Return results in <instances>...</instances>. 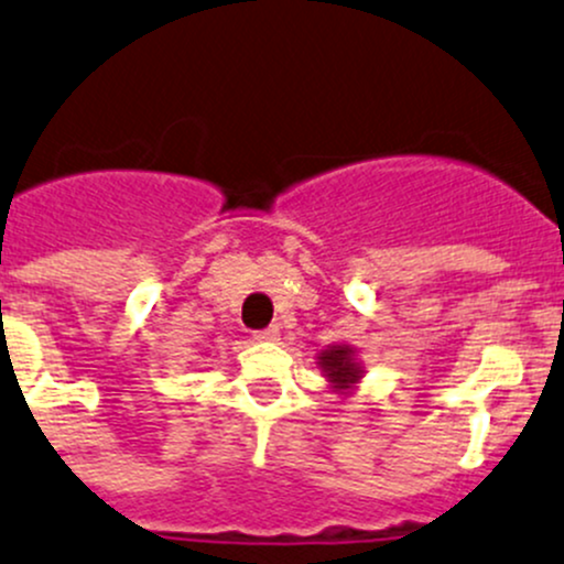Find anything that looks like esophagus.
<instances>
[{"mask_svg": "<svg viewBox=\"0 0 564 564\" xmlns=\"http://www.w3.org/2000/svg\"><path fill=\"white\" fill-rule=\"evenodd\" d=\"M252 336H256L258 341H276V338H280V328H276V325H271V328L256 330Z\"/></svg>", "mask_w": 564, "mask_h": 564, "instance_id": "obj_1", "label": "esophagus"}]
</instances>
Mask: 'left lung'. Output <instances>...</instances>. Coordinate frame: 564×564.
<instances>
[{"label":"left lung","instance_id":"obj_1","mask_svg":"<svg viewBox=\"0 0 564 564\" xmlns=\"http://www.w3.org/2000/svg\"><path fill=\"white\" fill-rule=\"evenodd\" d=\"M317 368L323 371L325 381L336 395H349L360 379L366 377L360 357L352 344H330L317 355Z\"/></svg>","mask_w":564,"mask_h":564}]
</instances>
